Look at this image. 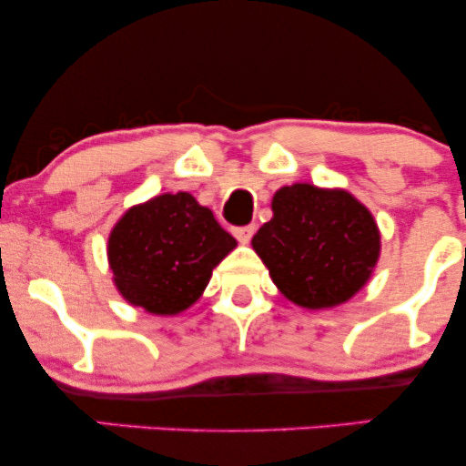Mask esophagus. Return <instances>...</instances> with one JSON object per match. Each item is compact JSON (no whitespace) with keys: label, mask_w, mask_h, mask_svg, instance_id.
Instances as JSON below:
<instances>
[{"label":"esophagus","mask_w":466,"mask_h":466,"mask_svg":"<svg viewBox=\"0 0 466 466\" xmlns=\"http://www.w3.org/2000/svg\"><path fill=\"white\" fill-rule=\"evenodd\" d=\"M256 228L254 226H243V228H234V237H237L238 243H249L251 237H254Z\"/></svg>","instance_id":"esophagus-1"}]
</instances>
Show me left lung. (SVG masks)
I'll use <instances>...</instances> for the list:
<instances>
[{"label":"left lung","mask_w":466,"mask_h":466,"mask_svg":"<svg viewBox=\"0 0 466 466\" xmlns=\"http://www.w3.org/2000/svg\"><path fill=\"white\" fill-rule=\"evenodd\" d=\"M274 217L251 238L282 296L304 309L350 300L372 276L381 237L368 208L346 190L285 186Z\"/></svg>","instance_id":"1"}]
</instances>
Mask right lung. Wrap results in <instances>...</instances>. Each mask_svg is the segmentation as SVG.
I'll list each match as a JSON object with an SVG mask.
<instances>
[{
  "mask_svg": "<svg viewBox=\"0 0 466 466\" xmlns=\"http://www.w3.org/2000/svg\"><path fill=\"white\" fill-rule=\"evenodd\" d=\"M237 248L212 210L188 192L157 195L133 206L109 234V267L133 307L175 315L199 300L212 269Z\"/></svg>",
  "mask_w": 466,
  "mask_h": 466,
  "instance_id": "obj_1",
  "label": "right lung"
}]
</instances>
